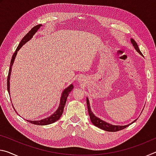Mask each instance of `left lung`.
Instances as JSON below:
<instances>
[{"label":"left lung","instance_id":"left-lung-1","mask_svg":"<svg viewBox=\"0 0 156 156\" xmlns=\"http://www.w3.org/2000/svg\"><path fill=\"white\" fill-rule=\"evenodd\" d=\"M131 43L133 44V47H135V49H136V51H138V53H140L142 55V53L141 51H140V49L138 48V44L136 43V42L133 40V39H131ZM87 108H88V112H89V115L90 116V120L91 121V122L94 124L95 126H98V127H99L100 129H103L105 131H112V132H115V131H120L122 130V129H125L126 127H127L130 125H131L132 123L135 122V120L134 122H133L131 124H129V125H125V126H118V125H111V124L106 122L105 121H103L102 120H100L99 118L96 117V116H95V115L93 113V112H91V110L90 109V106H89V100L88 98H87Z\"/></svg>","mask_w":156,"mask_h":156}]
</instances>
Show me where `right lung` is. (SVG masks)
I'll use <instances>...</instances> for the list:
<instances>
[{"instance_id": "obj_1", "label": "right lung", "mask_w": 156, "mask_h": 156, "mask_svg": "<svg viewBox=\"0 0 156 156\" xmlns=\"http://www.w3.org/2000/svg\"><path fill=\"white\" fill-rule=\"evenodd\" d=\"M41 25H38L34 27L31 30L29 31V32L26 34V35L23 37V38L22 39V41H20V43L18 44V47L16 49L15 52L13 54L12 60H11V62H10V66H9V73H8V76H7V91L9 93V78H10V74H11V71H12V67L13 63H14V61L15 60L17 52L18 50H19L21 47H22L23 44L25 43H27V41H29L30 39L32 38L33 36L34 35L39 28L41 27ZM73 88V84H71L69 87H68L67 89H65L64 91L62 92V96H61V99H60V103L58 107V109H57V111L55 112L54 114H52L50 117L44 118L43 120H38V121H30L27 120L29 122H31V124H34V125H49V124H51L53 122H55L56 121L58 120H59V118H60V116L62 115V113H63V110H64V107L66 103V101H67V97L69 96V94L70 93L71 91L72 90Z\"/></svg>"}]
</instances>
